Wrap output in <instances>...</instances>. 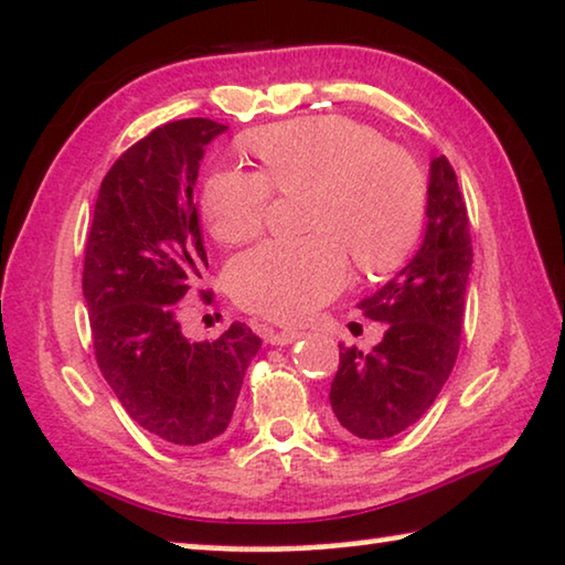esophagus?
Returning a JSON list of instances; mask_svg holds the SVG:
<instances>
[{
	"mask_svg": "<svg viewBox=\"0 0 565 565\" xmlns=\"http://www.w3.org/2000/svg\"><path fill=\"white\" fill-rule=\"evenodd\" d=\"M301 334H305V332H297V330H268L266 332V342H271V344H291V342H297Z\"/></svg>",
	"mask_w": 565,
	"mask_h": 565,
	"instance_id": "obj_1",
	"label": "esophagus"
}]
</instances>
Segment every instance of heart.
Returning a JSON list of instances; mask_svg holds the SVG:
<instances>
[{"instance_id":"b5f03b06","label":"heart","mask_w":565,"mask_h":565,"mask_svg":"<svg viewBox=\"0 0 565 565\" xmlns=\"http://www.w3.org/2000/svg\"><path fill=\"white\" fill-rule=\"evenodd\" d=\"M243 151L260 167L215 170L200 205L221 243L260 233L274 190H311L301 241H271L228 266L233 299L274 322H301L348 279L395 271L426 221V177L406 149L383 145L373 126L348 116H307L246 134Z\"/></svg>"}]
</instances>
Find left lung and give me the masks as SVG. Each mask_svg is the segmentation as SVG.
<instances>
[{
  "mask_svg": "<svg viewBox=\"0 0 565 565\" xmlns=\"http://www.w3.org/2000/svg\"><path fill=\"white\" fill-rule=\"evenodd\" d=\"M426 233L416 256L358 309L385 322L370 352L340 344L330 388L337 431L381 441L406 431L434 406L457 363L471 271L467 202L449 159L428 172Z\"/></svg>",
  "mask_w": 565,
  "mask_h": 565,
  "instance_id": "obj_1",
  "label": "left lung"
}]
</instances>
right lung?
<instances>
[{
  "label": "right lung",
  "instance_id": "1",
  "mask_svg": "<svg viewBox=\"0 0 565 565\" xmlns=\"http://www.w3.org/2000/svg\"><path fill=\"white\" fill-rule=\"evenodd\" d=\"M225 129L182 119L126 149L100 182L83 264L100 373L126 414L177 446L210 444L228 428L260 348L241 322L213 342H190L177 322L207 266L192 202L200 159Z\"/></svg>",
  "mask_w": 565,
  "mask_h": 565
}]
</instances>
